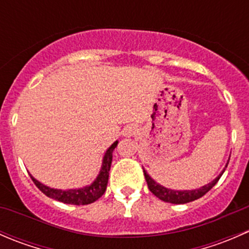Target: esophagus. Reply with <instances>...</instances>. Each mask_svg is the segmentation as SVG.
Segmentation results:
<instances>
[{
  "label": "esophagus",
  "instance_id": "esophagus-1",
  "mask_svg": "<svg viewBox=\"0 0 249 249\" xmlns=\"http://www.w3.org/2000/svg\"><path fill=\"white\" fill-rule=\"evenodd\" d=\"M136 132H137V129H136V126H134V125H127V126L123 130V135H124L125 137L134 136Z\"/></svg>",
  "mask_w": 249,
  "mask_h": 249
}]
</instances>
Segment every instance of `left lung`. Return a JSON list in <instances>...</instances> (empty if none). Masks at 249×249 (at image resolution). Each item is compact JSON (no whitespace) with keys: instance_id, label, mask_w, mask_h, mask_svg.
I'll return each instance as SVG.
<instances>
[{"instance_id":"8db88e82","label":"left lung","mask_w":249,"mask_h":249,"mask_svg":"<svg viewBox=\"0 0 249 249\" xmlns=\"http://www.w3.org/2000/svg\"><path fill=\"white\" fill-rule=\"evenodd\" d=\"M228 164H229V161H228ZM224 171L225 169L223 170V172L220 173V175L218 176L213 182H211L210 184L207 185H203V187L200 188V189L183 190V192H179V190H171V189H167V188H164L162 185L158 184L157 182H154L144 170H143V173H144V178L145 180H147L148 189H149L150 192L158 197V199L162 200V201L165 202H170V203H187V202H192L194 201V200L200 199V197H202L206 193L210 192V190L217 184V182L219 180V178L222 177V175L224 173Z\"/></svg>"}]
</instances>
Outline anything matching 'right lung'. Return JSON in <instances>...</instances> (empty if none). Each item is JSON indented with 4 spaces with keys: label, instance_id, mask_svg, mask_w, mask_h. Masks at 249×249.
<instances>
[{
    "label": "right lung",
    "instance_id": "right-lung-1",
    "mask_svg": "<svg viewBox=\"0 0 249 249\" xmlns=\"http://www.w3.org/2000/svg\"><path fill=\"white\" fill-rule=\"evenodd\" d=\"M117 142L113 143L112 145L108 148V150L106 152L104 158V162H102V169L100 171V175L97 176V178L95 179V182L92 183L89 187L82 188V189H72V190H57V189H52V188L43 185L42 183H39L38 180L35 179L31 176V179L34 180V183L36 184V187L43 193L44 195H47L50 199L57 200L60 202L64 203H70V205H88V203H91L96 201L97 199L104 195V193L106 192L107 183H108V176H109V169L110 164H112V153L114 150V148L117 147Z\"/></svg>",
    "mask_w": 249,
    "mask_h": 249
}]
</instances>
